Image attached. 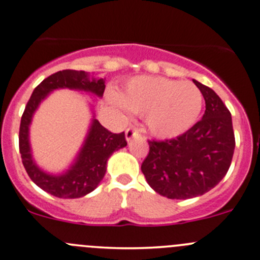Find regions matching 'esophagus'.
I'll use <instances>...</instances> for the list:
<instances>
[{"instance_id":"obj_1","label":"esophagus","mask_w":260,"mask_h":260,"mask_svg":"<svg viewBox=\"0 0 260 260\" xmlns=\"http://www.w3.org/2000/svg\"><path fill=\"white\" fill-rule=\"evenodd\" d=\"M138 136H140V133H139L138 130L127 129L126 131H125V138H126L127 141H130L131 139H134V138H138Z\"/></svg>"}]
</instances>
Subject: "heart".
Segmentation results:
<instances>
[{"instance_id": "b5f03b06", "label": "heart", "mask_w": 260, "mask_h": 260, "mask_svg": "<svg viewBox=\"0 0 260 260\" xmlns=\"http://www.w3.org/2000/svg\"><path fill=\"white\" fill-rule=\"evenodd\" d=\"M110 102L122 112L131 110L144 115L146 127L154 136L169 139L193 126L204 99L199 87L191 82L136 77L120 94H110Z\"/></svg>"}]
</instances>
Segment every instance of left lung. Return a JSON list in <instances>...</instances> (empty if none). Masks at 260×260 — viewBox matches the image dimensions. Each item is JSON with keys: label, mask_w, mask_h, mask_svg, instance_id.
<instances>
[{"label": "left lung", "mask_w": 260, "mask_h": 260, "mask_svg": "<svg viewBox=\"0 0 260 260\" xmlns=\"http://www.w3.org/2000/svg\"><path fill=\"white\" fill-rule=\"evenodd\" d=\"M206 104L199 122L174 139L149 140L141 172L161 196L187 200L214 188L230 168L235 149L231 114L210 87L194 81Z\"/></svg>", "instance_id": "left-lung-1"}]
</instances>
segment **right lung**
Wrapping results in <instances>:
<instances>
[{
  "label": "right lung",
  "instance_id": "add662e5",
  "mask_svg": "<svg viewBox=\"0 0 260 260\" xmlns=\"http://www.w3.org/2000/svg\"><path fill=\"white\" fill-rule=\"evenodd\" d=\"M61 88L102 97L105 92V79L94 78L87 72L73 69L59 71L44 79L34 89L22 114L19 133L20 154L29 177L43 191L59 199H79L99 186L106 173L107 160L111 154L126 146L127 143L124 133L112 134L105 129L93 116L81 150L72 166L60 174H51L43 171L32 158L29 135L30 124L35 111L46 96L55 89Z\"/></svg>",
  "mask_w": 260,
  "mask_h": 260
}]
</instances>
